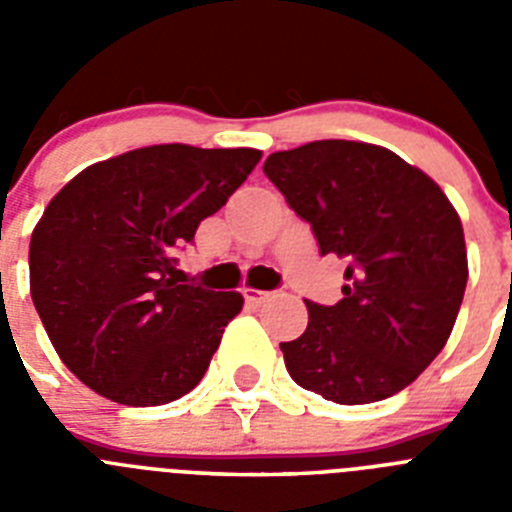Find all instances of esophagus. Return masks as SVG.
<instances>
[{
  "label": "esophagus",
  "instance_id": "34e87169",
  "mask_svg": "<svg viewBox=\"0 0 512 512\" xmlns=\"http://www.w3.org/2000/svg\"><path fill=\"white\" fill-rule=\"evenodd\" d=\"M271 295H274V292H266V289H243L246 302H253V305H261V302L269 300Z\"/></svg>",
  "mask_w": 512,
  "mask_h": 512
}]
</instances>
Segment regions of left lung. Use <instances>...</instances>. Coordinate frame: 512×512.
I'll list each match as a JSON object with an SVG mask.
<instances>
[{
    "mask_svg": "<svg viewBox=\"0 0 512 512\" xmlns=\"http://www.w3.org/2000/svg\"><path fill=\"white\" fill-rule=\"evenodd\" d=\"M264 174L320 253L346 261L341 300H305V333L279 343L289 377L338 405L405 390L446 346L467 289L464 230L446 194L397 153L356 140L271 153Z\"/></svg>",
    "mask_w": 512,
    "mask_h": 512,
    "instance_id": "obj_1",
    "label": "left lung"
}]
</instances>
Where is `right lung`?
<instances>
[{"label":"right lung","instance_id":"1","mask_svg":"<svg viewBox=\"0 0 512 512\" xmlns=\"http://www.w3.org/2000/svg\"><path fill=\"white\" fill-rule=\"evenodd\" d=\"M259 158L138 148L84 169L45 207L30 238V295L63 364L97 395L146 408L205 377L243 297L187 284L176 253Z\"/></svg>","mask_w":512,"mask_h":512}]
</instances>
